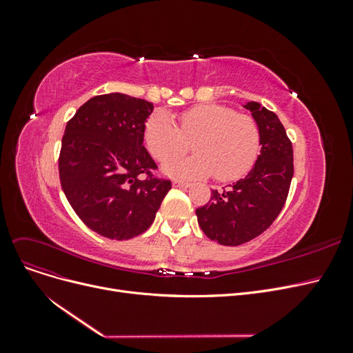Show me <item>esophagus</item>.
Here are the masks:
<instances>
[{
  "label": "esophagus",
  "instance_id": "esophagus-1",
  "mask_svg": "<svg viewBox=\"0 0 353 353\" xmlns=\"http://www.w3.org/2000/svg\"><path fill=\"white\" fill-rule=\"evenodd\" d=\"M172 185L178 187V188H188L190 183H185V181H181V179H174L172 181Z\"/></svg>",
  "mask_w": 353,
  "mask_h": 353
}]
</instances>
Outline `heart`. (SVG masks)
<instances>
[{
	"mask_svg": "<svg viewBox=\"0 0 353 353\" xmlns=\"http://www.w3.org/2000/svg\"><path fill=\"white\" fill-rule=\"evenodd\" d=\"M178 125L163 113L147 121L144 141L166 175L234 181L253 166L261 148L259 128L250 116L219 104H201L178 116ZM193 142V158L174 159ZM170 160L168 161L167 159Z\"/></svg>",
	"mask_w": 353,
	"mask_h": 353,
	"instance_id": "1",
	"label": "heart"
}]
</instances>
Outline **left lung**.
Returning <instances> with one entry per match:
<instances>
[{"mask_svg": "<svg viewBox=\"0 0 353 353\" xmlns=\"http://www.w3.org/2000/svg\"><path fill=\"white\" fill-rule=\"evenodd\" d=\"M261 134V153L250 172L223 191L213 190L196 210L206 236L223 245L258 237L279 216L293 178V147L279 116L256 101L243 104Z\"/></svg>", "mask_w": 353, "mask_h": 353, "instance_id": "1", "label": "left lung"}]
</instances>
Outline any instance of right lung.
<instances>
[{
  "label": "right lung",
  "mask_w": 353,
  "mask_h": 353,
  "mask_svg": "<svg viewBox=\"0 0 353 353\" xmlns=\"http://www.w3.org/2000/svg\"><path fill=\"white\" fill-rule=\"evenodd\" d=\"M153 109L122 92L103 94L66 125L59 159L63 193L85 225L105 239L130 240L148 230L170 190V181L152 175L157 165L143 144Z\"/></svg>",
  "instance_id": "obj_1"
}]
</instances>
